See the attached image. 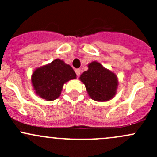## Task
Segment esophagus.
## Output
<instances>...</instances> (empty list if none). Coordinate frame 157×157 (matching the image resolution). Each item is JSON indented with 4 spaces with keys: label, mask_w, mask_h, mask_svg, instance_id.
<instances>
[{
    "label": "esophagus",
    "mask_w": 157,
    "mask_h": 157,
    "mask_svg": "<svg viewBox=\"0 0 157 157\" xmlns=\"http://www.w3.org/2000/svg\"><path fill=\"white\" fill-rule=\"evenodd\" d=\"M75 72H76V74H77V75L79 77V76L80 75V73H81V71H80V69H76L75 70Z\"/></svg>",
    "instance_id": "obj_1"
}]
</instances>
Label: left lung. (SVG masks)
Masks as SVG:
<instances>
[{"instance_id": "left-lung-1", "label": "left lung", "mask_w": 157, "mask_h": 157, "mask_svg": "<svg viewBox=\"0 0 157 157\" xmlns=\"http://www.w3.org/2000/svg\"><path fill=\"white\" fill-rule=\"evenodd\" d=\"M89 96L97 102L112 99L116 94L118 81L117 76L97 61L88 64V70L80 75Z\"/></svg>"}]
</instances>
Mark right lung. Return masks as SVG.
I'll list each match as a JSON object with an SVG mask.
<instances>
[{"instance_id":"add662e5","label":"right lung","mask_w":157,"mask_h":157,"mask_svg":"<svg viewBox=\"0 0 157 157\" xmlns=\"http://www.w3.org/2000/svg\"><path fill=\"white\" fill-rule=\"evenodd\" d=\"M76 76L69 64L55 59L50 64L35 70L31 80L38 96L47 101H53L60 96L63 85L77 78Z\"/></svg>"}]
</instances>
